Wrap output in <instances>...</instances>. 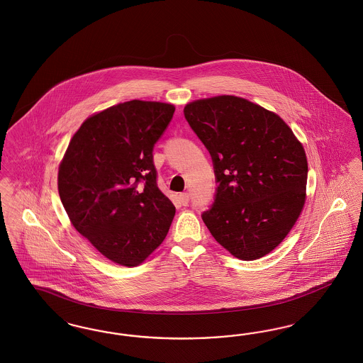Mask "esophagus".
I'll return each instance as SVG.
<instances>
[{
    "label": "esophagus",
    "mask_w": 363,
    "mask_h": 363,
    "mask_svg": "<svg viewBox=\"0 0 363 363\" xmlns=\"http://www.w3.org/2000/svg\"><path fill=\"white\" fill-rule=\"evenodd\" d=\"M178 199H179V203H182L184 206H186L189 203V193H181L179 196H178Z\"/></svg>",
    "instance_id": "obj_1"
}]
</instances>
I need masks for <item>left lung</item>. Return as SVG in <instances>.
<instances>
[{"mask_svg": "<svg viewBox=\"0 0 363 363\" xmlns=\"http://www.w3.org/2000/svg\"><path fill=\"white\" fill-rule=\"evenodd\" d=\"M184 113L212 157L218 182L205 225L238 259L267 255L304 208L308 160L301 142L277 113L236 96L189 102Z\"/></svg>", "mask_w": 363, "mask_h": 363, "instance_id": "1", "label": "left lung"}]
</instances>
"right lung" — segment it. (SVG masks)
Instances as JSON below:
<instances>
[{
	"mask_svg": "<svg viewBox=\"0 0 363 363\" xmlns=\"http://www.w3.org/2000/svg\"><path fill=\"white\" fill-rule=\"evenodd\" d=\"M174 111L142 100L106 108L81 124L59 163V197L74 228L117 264L143 263L174 218L152 162Z\"/></svg>",
	"mask_w": 363,
	"mask_h": 363,
	"instance_id": "right-lung-1",
	"label": "right lung"
}]
</instances>
